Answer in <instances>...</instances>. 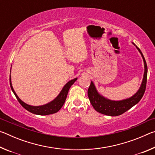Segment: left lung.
I'll return each mask as SVG.
<instances>
[{
	"label": "left lung",
	"mask_w": 155,
	"mask_h": 155,
	"mask_svg": "<svg viewBox=\"0 0 155 155\" xmlns=\"http://www.w3.org/2000/svg\"><path fill=\"white\" fill-rule=\"evenodd\" d=\"M133 44H134L136 48L138 49V51H140L141 56L143 57L144 62L145 71H144L143 78L141 87L140 90L137 91V92L134 96L130 97V98L120 101H113L104 98L103 96L100 95L98 91H96V89L93 82L91 81L90 87L88 88L87 91L89 99H90V103L94 109L102 114L110 115V116H117V115H122L124 112L128 111V109H130L131 107H133L136 104H137L140 101V100L143 96L144 92H145L147 82V74H148V68H147L146 60L142 52H141L140 49L134 43Z\"/></svg>",
	"instance_id": "obj_1"
}]
</instances>
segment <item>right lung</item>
<instances>
[{"instance_id":"1","label":"right lung","mask_w":155,"mask_h":155,"mask_svg":"<svg viewBox=\"0 0 155 155\" xmlns=\"http://www.w3.org/2000/svg\"><path fill=\"white\" fill-rule=\"evenodd\" d=\"M77 78H74L71 81H70L69 82L65 84V85L62 89V90L60 94L58 95L57 98L53 100V101H51V103H49L46 104H44L42 106H31L28 105V104L25 103L24 102H22L21 100L19 98V97L17 96V94H15V91L13 89V87L11 83V78H9V82H10V87L13 92H14V95L16 97L17 100L19 102L20 104L22 105L25 109H27L31 113L37 115H50L52 114H55L58 111H59L60 109L61 108L62 106L64 105V104L65 101V99H66V97L68 95V91H69V89L71 87L72 85L76 81H77Z\"/></svg>"}]
</instances>
